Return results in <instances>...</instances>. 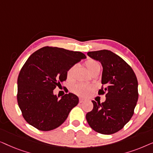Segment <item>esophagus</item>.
<instances>
[{"instance_id": "obj_1", "label": "esophagus", "mask_w": 153, "mask_h": 153, "mask_svg": "<svg viewBox=\"0 0 153 153\" xmlns=\"http://www.w3.org/2000/svg\"><path fill=\"white\" fill-rule=\"evenodd\" d=\"M85 100L83 99V98H79V102H80V103H82V102H83Z\"/></svg>"}]
</instances>
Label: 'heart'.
I'll use <instances>...</instances> for the list:
<instances>
[{
	"label": "heart",
	"mask_w": 153,
	"mask_h": 153,
	"mask_svg": "<svg viewBox=\"0 0 153 153\" xmlns=\"http://www.w3.org/2000/svg\"><path fill=\"white\" fill-rule=\"evenodd\" d=\"M85 66L91 74L94 72H100L101 70V65L100 62L94 59L87 60L85 62ZM76 69V65H72L67 71L66 76L68 81H72L74 79ZM71 90L72 93L76 94V95L80 96V97H87L94 91V86L92 85L78 83V84L73 85Z\"/></svg>",
	"instance_id": "1"
}]
</instances>
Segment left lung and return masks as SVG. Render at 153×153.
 I'll return each instance as SVG.
<instances>
[{"mask_svg": "<svg viewBox=\"0 0 153 153\" xmlns=\"http://www.w3.org/2000/svg\"><path fill=\"white\" fill-rule=\"evenodd\" d=\"M88 56L103 67L102 86L98 94H106V100L102 103L92 101L93 108L85 118L93 130L112 134L123 129L133 116L139 97L137 76L132 68L112 51H90Z\"/></svg>", "mask_w": 153, "mask_h": 153, "instance_id": "left-lung-1", "label": "left lung"}]
</instances>
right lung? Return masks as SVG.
<instances>
[{"instance_id": "add662e5", "label": "right lung", "mask_w": 153, "mask_h": 153, "mask_svg": "<svg viewBox=\"0 0 153 153\" xmlns=\"http://www.w3.org/2000/svg\"><path fill=\"white\" fill-rule=\"evenodd\" d=\"M86 58L79 51L45 47L34 52L21 69L17 79V102L28 124L41 131L61 125L79 103L72 93L61 99L53 91L67 79L70 67Z\"/></svg>"}]
</instances>
